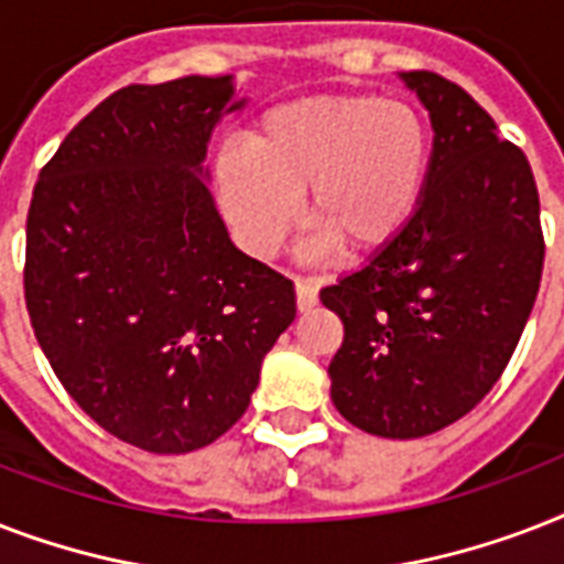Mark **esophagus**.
<instances>
[{"label":"esophagus","mask_w":564,"mask_h":564,"mask_svg":"<svg viewBox=\"0 0 564 564\" xmlns=\"http://www.w3.org/2000/svg\"><path fill=\"white\" fill-rule=\"evenodd\" d=\"M295 295H299V310L307 313L318 304V281L316 278H295Z\"/></svg>","instance_id":"1"}]
</instances>
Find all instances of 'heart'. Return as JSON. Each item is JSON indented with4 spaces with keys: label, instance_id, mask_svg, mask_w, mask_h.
I'll use <instances>...</instances> for the list:
<instances>
[{
    "label": "heart",
    "instance_id": "obj_1",
    "mask_svg": "<svg viewBox=\"0 0 564 564\" xmlns=\"http://www.w3.org/2000/svg\"><path fill=\"white\" fill-rule=\"evenodd\" d=\"M433 175V131L412 101L325 93L269 108L248 152L221 149L213 187L239 242L274 254L307 216L345 254L371 257L403 237Z\"/></svg>",
    "mask_w": 564,
    "mask_h": 564
}]
</instances>
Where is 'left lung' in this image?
<instances>
[{
	"label": "left lung",
	"instance_id": "left-lung-1",
	"mask_svg": "<svg viewBox=\"0 0 564 564\" xmlns=\"http://www.w3.org/2000/svg\"><path fill=\"white\" fill-rule=\"evenodd\" d=\"M433 126V175L403 237L318 299L343 318L330 398L354 427L419 438L498 383L544 265L539 189L518 145L442 75L401 73Z\"/></svg>",
	"mask_w": 564,
	"mask_h": 564
}]
</instances>
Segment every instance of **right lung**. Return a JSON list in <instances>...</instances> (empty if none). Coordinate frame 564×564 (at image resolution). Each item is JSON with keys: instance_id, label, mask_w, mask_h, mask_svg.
<instances>
[{"instance_id": "add662e5", "label": "right lung", "mask_w": 564, "mask_h": 564, "mask_svg": "<svg viewBox=\"0 0 564 564\" xmlns=\"http://www.w3.org/2000/svg\"><path fill=\"white\" fill-rule=\"evenodd\" d=\"M234 78L131 84L40 170L25 221V307L73 401L149 454H189L251 403L295 318V286L228 237L207 189Z\"/></svg>"}]
</instances>
